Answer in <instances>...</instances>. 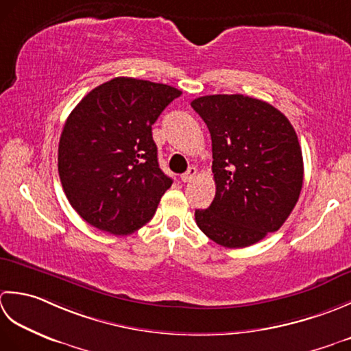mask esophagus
<instances>
[{"mask_svg": "<svg viewBox=\"0 0 351 351\" xmlns=\"http://www.w3.org/2000/svg\"><path fill=\"white\" fill-rule=\"evenodd\" d=\"M197 176V168H194V167H191V168H188V171H186L184 174H182L180 176V178H182V182H191L192 178H194Z\"/></svg>", "mask_w": 351, "mask_h": 351, "instance_id": "esophagus-1", "label": "esophagus"}]
</instances>
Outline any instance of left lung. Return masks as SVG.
<instances>
[{
  "mask_svg": "<svg viewBox=\"0 0 351 351\" xmlns=\"http://www.w3.org/2000/svg\"><path fill=\"white\" fill-rule=\"evenodd\" d=\"M212 138L217 192L195 221L207 238L227 248L253 245L277 232L303 186L297 133L280 110L262 99L206 95L191 103Z\"/></svg>",
  "mask_w": 351,
  "mask_h": 351,
  "instance_id": "8db88e82",
  "label": "left lung"
}]
</instances>
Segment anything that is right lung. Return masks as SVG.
<instances>
[{"label":"right lung","mask_w":351,"mask_h":351,"mask_svg":"<svg viewBox=\"0 0 351 351\" xmlns=\"http://www.w3.org/2000/svg\"><path fill=\"white\" fill-rule=\"evenodd\" d=\"M180 95L173 86L117 77L71 112L57 160L68 202L86 223L124 236L153 218L173 178L157 162L152 125Z\"/></svg>","instance_id":"right-lung-1"}]
</instances>
